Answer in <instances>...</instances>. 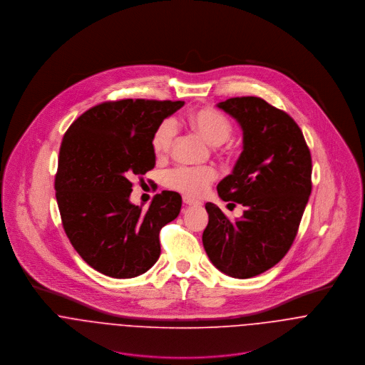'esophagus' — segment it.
Wrapping results in <instances>:
<instances>
[{
	"label": "esophagus",
	"mask_w": 365,
	"mask_h": 365,
	"mask_svg": "<svg viewBox=\"0 0 365 365\" xmlns=\"http://www.w3.org/2000/svg\"><path fill=\"white\" fill-rule=\"evenodd\" d=\"M182 202H184L187 207H198V205H201L200 201L192 200V198H190V197H184V198H182Z\"/></svg>",
	"instance_id": "34e87169"
}]
</instances>
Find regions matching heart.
Instances as JSON below:
<instances>
[{
	"label": "heart",
	"instance_id": "1",
	"mask_svg": "<svg viewBox=\"0 0 365 365\" xmlns=\"http://www.w3.org/2000/svg\"><path fill=\"white\" fill-rule=\"evenodd\" d=\"M188 125L197 130L210 145L219 146L225 143L232 132V122L219 110L213 108H200L187 115ZM178 133L177 122L173 118L161 120L152 135V150L157 158H164L171 152ZM227 155L230 150H226ZM216 180V170L210 165L188 167L177 165L164 174V185L170 190L178 191L187 197H201Z\"/></svg>",
	"mask_w": 365,
	"mask_h": 365
}]
</instances>
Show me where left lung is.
<instances>
[{"mask_svg":"<svg viewBox=\"0 0 365 365\" xmlns=\"http://www.w3.org/2000/svg\"><path fill=\"white\" fill-rule=\"evenodd\" d=\"M217 106L242 125L245 143L233 173L217 184V194L246 209L240 219L230 220L207 202L202 243L217 269L250 278L291 249L312 191V157L298 123L260 97L229 98Z\"/></svg>","mask_w":365,"mask_h":365,"instance_id":"1","label":"left lung"}]
</instances>
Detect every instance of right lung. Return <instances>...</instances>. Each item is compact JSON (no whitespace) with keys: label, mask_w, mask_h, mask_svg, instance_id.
<instances>
[{"label":"right lung","mask_w":365,"mask_h":365,"mask_svg":"<svg viewBox=\"0 0 365 365\" xmlns=\"http://www.w3.org/2000/svg\"><path fill=\"white\" fill-rule=\"evenodd\" d=\"M184 101L119 100L96 105L66 130L54 190L63 229L90 267L112 278L146 272L160 256V230L181 209L163 191L149 209L129 202L135 177L156 165L152 135Z\"/></svg>","instance_id":"1"}]
</instances>
